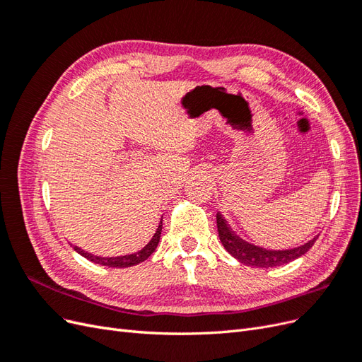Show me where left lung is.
Instances as JSON below:
<instances>
[{
  "mask_svg": "<svg viewBox=\"0 0 362 362\" xmlns=\"http://www.w3.org/2000/svg\"><path fill=\"white\" fill-rule=\"evenodd\" d=\"M217 218V231H218V238L223 245V247L231 254L235 259L240 262H243L246 266L252 267H261V269H269V267H278L288 264V262L294 261L296 258H299L305 255L308 252L313 245L315 243V238L310 240L308 243H305L302 246L293 247V249H286V250H270L252 245L249 242H245L243 238H240L231 228H229L228 222L222 217L221 213L216 214Z\"/></svg>",
  "mask_w": 362,
  "mask_h": 362,
  "instance_id": "obj_1",
  "label": "left lung"
}]
</instances>
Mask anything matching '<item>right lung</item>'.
<instances>
[{
  "mask_svg": "<svg viewBox=\"0 0 362 362\" xmlns=\"http://www.w3.org/2000/svg\"><path fill=\"white\" fill-rule=\"evenodd\" d=\"M161 228H163V221H160V225L157 228L156 234L152 235V238L148 242V245L140 249L139 252H134V254H129V255H124V257H108V258H103V257H95L92 254H87L83 249L80 247H74L76 252H78L80 255H83L84 258H87L89 261L95 262V264H101V266H107V267H116V269H124V267H131V266H136L139 262L148 259L152 254H154V250L158 246L160 242V235H161Z\"/></svg>",
  "mask_w": 362,
  "mask_h": 362,
  "instance_id": "right-lung-1",
  "label": "right lung"
}]
</instances>
